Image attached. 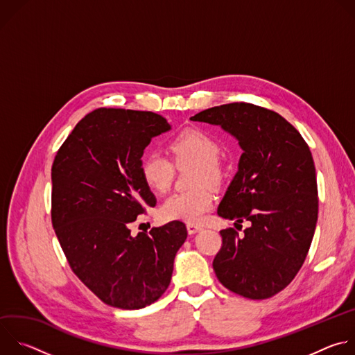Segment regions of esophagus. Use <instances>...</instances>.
I'll return each mask as SVG.
<instances>
[{
	"label": "esophagus",
	"mask_w": 355,
	"mask_h": 355,
	"mask_svg": "<svg viewBox=\"0 0 355 355\" xmlns=\"http://www.w3.org/2000/svg\"><path fill=\"white\" fill-rule=\"evenodd\" d=\"M187 230H188V233H189V234H193V233H196V232L202 230V226L195 225V223H187Z\"/></svg>",
	"instance_id": "obj_1"
}]
</instances>
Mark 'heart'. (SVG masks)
Listing matches in <instances>:
<instances>
[{"label":"heart","mask_w":355,"mask_h":355,"mask_svg":"<svg viewBox=\"0 0 355 355\" xmlns=\"http://www.w3.org/2000/svg\"><path fill=\"white\" fill-rule=\"evenodd\" d=\"M168 148L177 166H195L192 184L198 187L170 195L163 202L162 215L168 220L196 223L215 202L214 191L205 184H218L222 180L220 144L208 132L188 128L170 140ZM140 177L151 192L164 193L173 184L174 166L157 151H150L140 162Z\"/></svg>","instance_id":"heart-1"}]
</instances>
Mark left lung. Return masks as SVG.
<instances>
[{"instance_id": "obj_1", "label": "left lung", "mask_w": 355, "mask_h": 355, "mask_svg": "<svg viewBox=\"0 0 355 355\" xmlns=\"http://www.w3.org/2000/svg\"><path fill=\"white\" fill-rule=\"evenodd\" d=\"M191 121L220 125L243 148L218 215L250 227L243 236L220 230L215 274L240 296L271 297L295 278L315 234L319 198L309 146L281 115L248 103L214 107Z\"/></svg>"}]
</instances>
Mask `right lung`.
<instances>
[{"label":"right lung","instance_id":"obj_1","mask_svg":"<svg viewBox=\"0 0 355 355\" xmlns=\"http://www.w3.org/2000/svg\"><path fill=\"white\" fill-rule=\"evenodd\" d=\"M167 119L150 111L98 108L58 150L52 166V225L73 272L110 306L141 309L168 288L187 239L180 220L130 234L156 198L140 159Z\"/></svg>","mask_w":355,"mask_h":355}]
</instances>
